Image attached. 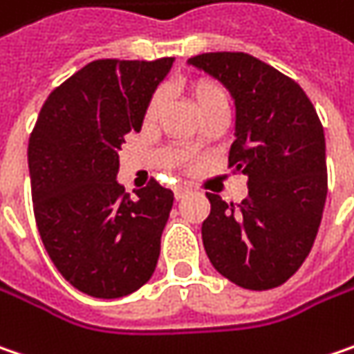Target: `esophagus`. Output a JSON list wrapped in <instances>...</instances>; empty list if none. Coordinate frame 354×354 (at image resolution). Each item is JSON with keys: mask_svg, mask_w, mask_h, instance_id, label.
Listing matches in <instances>:
<instances>
[{"mask_svg": "<svg viewBox=\"0 0 354 354\" xmlns=\"http://www.w3.org/2000/svg\"><path fill=\"white\" fill-rule=\"evenodd\" d=\"M187 193H189V189L185 187H175V199H183Z\"/></svg>", "mask_w": 354, "mask_h": 354, "instance_id": "1", "label": "esophagus"}]
</instances>
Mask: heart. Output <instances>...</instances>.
<instances>
[{
    "label": "heart",
    "instance_id": "obj_1",
    "mask_svg": "<svg viewBox=\"0 0 354 354\" xmlns=\"http://www.w3.org/2000/svg\"><path fill=\"white\" fill-rule=\"evenodd\" d=\"M187 89H189V95L193 99V105L197 107L199 115H205V113L211 111V109L227 107V105H229L227 89H225L217 80H211V77H197V80L189 81ZM161 105H163V91L157 89V91H153L151 97L147 99V105H145V111H143V121H145V123L155 121V117L159 115V111H161Z\"/></svg>",
    "mask_w": 354,
    "mask_h": 354
}]
</instances>
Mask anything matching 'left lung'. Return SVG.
<instances>
[{"instance_id": "left-lung-1", "label": "left lung", "mask_w": 354, "mask_h": 354, "mask_svg": "<svg viewBox=\"0 0 354 354\" xmlns=\"http://www.w3.org/2000/svg\"><path fill=\"white\" fill-rule=\"evenodd\" d=\"M191 65L217 77L237 105L227 167L249 195L225 203L207 193L201 237L209 261L243 289L281 287L310 253L327 201L325 131L303 87L243 51L201 53Z\"/></svg>"}]
</instances>
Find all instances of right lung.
Segmentation results:
<instances>
[{
    "label": "right lung",
    "mask_w": 354,
    "mask_h": 354,
    "mask_svg": "<svg viewBox=\"0 0 354 354\" xmlns=\"http://www.w3.org/2000/svg\"><path fill=\"white\" fill-rule=\"evenodd\" d=\"M173 57L97 59L45 99L29 135L33 215L45 251L75 289L119 299L157 267L173 191L153 177L131 199L115 181L119 149L139 131Z\"/></svg>",
    "instance_id": "add662e5"
}]
</instances>
